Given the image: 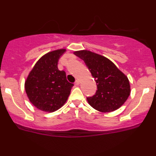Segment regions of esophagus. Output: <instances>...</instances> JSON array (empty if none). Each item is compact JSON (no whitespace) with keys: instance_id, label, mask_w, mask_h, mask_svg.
I'll return each instance as SVG.
<instances>
[{"instance_id":"1","label":"esophagus","mask_w":156,"mask_h":156,"mask_svg":"<svg viewBox=\"0 0 156 156\" xmlns=\"http://www.w3.org/2000/svg\"><path fill=\"white\" fill-rule=\"evenodd\" d=\"M80 84V82H79V80H76V82H75V85L76 86H78Z\"/></svg>"}]
</instances>
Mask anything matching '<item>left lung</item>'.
Masks as SVG:
<instances>
[{"instance_id": "8db88e82", "label": "left lung", "mask_w": 156, "mask_h": 156, "mask_svg": "<svg viewBox=\"0 0 156 156\" xmlns=\"http://www.w3.org/2000/svg\"><path fill=\"white\" fill-rule=\"evenodd\" d=\"M85 62L95 80L98 90L87 98L89 105L101 112H111L122 106L130 95L128 78L105 57L89 51L74 53Z\"/></svg>"}]
</instances>
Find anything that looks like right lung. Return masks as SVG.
Returning a JSON list of instances; mask_svg holds the SVG:
<instances>
[{
	"label": "right lung",
	"instance_id": "obj_1",
	"mask_svg": "<svg viewBox=\"0 0 156 156\" xmlns=\"http://www.w3.org/2000/svg\"><path fill=\"white\" fill-rule=\"evenodd\" d=\"M65 49L50 52L39 58L30 72L25 89L31 103L39 110L53 112L67 101L73 83L66 73L58 69V62Z\"/></svg>",
	"mask_w": 156,
	"mask_h": 156
}]
</instances>
